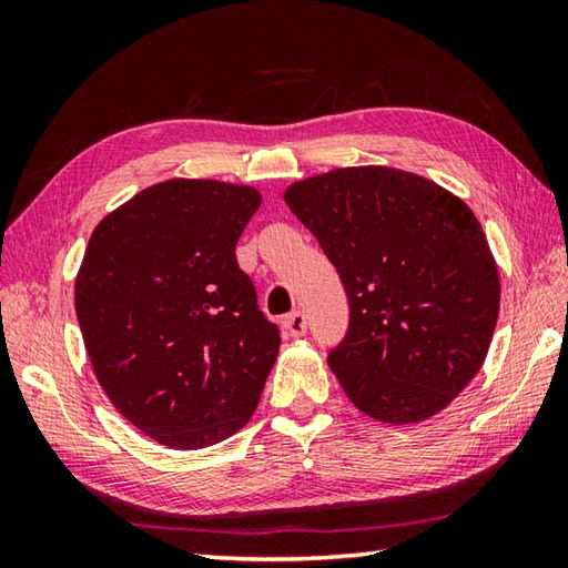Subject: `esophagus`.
Here are the masks:
<instances>
[{"mask_svg": "<svg viewBox=\"0 0 568 568\" xmlns=\"http://www.w3.org/2000/svg\"><path fill=\"white\" fill-rule=\"evenodd\" d=\"M283 327L285 332L291 336H305L307 332V317L303 315V312H293V315H287L283 320Z\"/></svg>", "mask_w": 568, "mask_h": 568, "instance_id": "34e87169", "label": "esophagus"}]
</instances>
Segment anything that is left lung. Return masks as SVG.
<instances>
[{"instance_id":"8db88e82","label":"left lung","mask_w":568,"mask_h":568,"mask_svg":"<svg viewBox=\"0 0 568 568\" xmlns=\"http://www.w3.org/2000/svg\"><path fill=\"white\" fill-rule=\"evenodd\" d=\"M285 204L317 236L348 297L329 368L388 425L437 415L484 366L500 277L476 214L432 180L385 165L297 180Z\"/></svg>"}]
</instances>
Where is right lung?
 <instances>
[{"label":"right lung","mask_w":568,"mask_h":568,"mask_svg":"<svg viewBox=\"0 0 568 568\" xmlns=\"http://www.w3.org/2000/svg\"><path fill=\"white\" fill-rule=\"evenodd\" d=\"M261 192L173 178L94 226L75 277L84 348L119 415L168 449H202L251 419L281 334L236 263Z\"/></svg>","instance_id":"1"}]
</instances>
